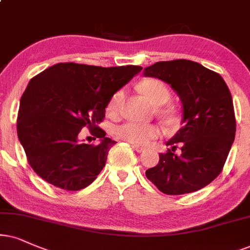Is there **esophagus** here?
<instances>
[{"label": "esophagus", "mask_w": 250, "mask_h": 250, "mask_svg": "<svg viewBox=\"0 0 250 250\" xmlns=\"http://www.w3.org/2000/svg\"><path fill=\"white\" fill-rule=\"evenodd\" d=\"M132 148H134L136 152H138V153L144 152L145 151V147H142V146H140V145H132Z\"/></svg>", "instance_id": "obj_1"}]
</instances>
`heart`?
Returning <instances> with one entry per match:
<instances>
[{
    "label": "heart",
    "instance_id": "b5f03b06",
    "mask_svg": "<svg viewBox=\"0 0 250 250\" xmlns=\"http://www.w3.org/2000/svg\"><path fill=\"white\" fill-rule=\"evenodd\" d=\"M138 87H140L141 92L147 98L148 102L154 106L164 105L170 97V92L167 85L162 81L156 80V78H147V80L142 81ZM123 99H125V90L121 88L110 97L108 105H107V112L109 114H118L122 106ZM159 113L166 118H172L173 116L172 108L160 109ZM115 134L118 137L128 142V143L145 146L159 136L160 129L156 125L127 122L116 128Z\"/></svg>",
    "mask_w": 250,
    "mask_h": 250
}]
</instances>
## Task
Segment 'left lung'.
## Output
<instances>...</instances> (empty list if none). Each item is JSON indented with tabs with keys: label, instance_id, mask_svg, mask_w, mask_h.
<instances>
[{
	"label": "left lung",
	"instance_id": "obj_1",
	"mask_svg": "<svg viewBox=\"0 0 250 250\" xmlns=\"http://www.w3.org/2000/svg\"><path fill=\"white\" fill-rule=\"evenodd\" d=\"M144 76L169 84L183 107L182 128L166 143L172 150L159 153L158 165L145 175L167 195L200 190L220 174L235 137L229 87L219 74L183 59L154 63Z\"/></svg>",
	"mask_w": 250,
	"mask_h": 250
}]
</instances>
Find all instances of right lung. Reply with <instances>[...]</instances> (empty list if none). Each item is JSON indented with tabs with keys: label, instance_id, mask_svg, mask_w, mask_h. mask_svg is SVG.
Masks as SVG:
<instances>
[{
	"label": "right lung",
	"instance_id": "add662e5",
	"mask_svg": "<svg viewBox=\"0 0 250 250\" xmlns=\"http://www.w3.org/2000/svg\"><path fill=\"white\" fill-rule=\"evenodd\" d=\"M140 65L103 68L58 63L34 76L21 99L17 134L34 172L64 190L91 185L116 142L98 127L110 97L142 70ZM88 125L96 146L79 141Z\"/></svg>",
	"mask_w": 250,
	"mask_h": 250
}]
</instances>
